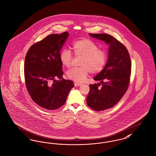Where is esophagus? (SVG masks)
I'll list each match as a JSON object with an SVG mask.
<instances>
[{
    "label": "esophagus",
    "mask_w": 156,
    "mask_h": 156,
    "mask_svg": "<svg viewBox=\"0 0 156 156\" xmlns=\"http://www.w3.org/2000/svg\"><path fill=\"white\" fill-rule=\"evenodd\" d=\"M74 85H75V87H78V86H80V85H82V83H74Z\"/></svg>",
    "instance_id": "1"
}]
</instances>
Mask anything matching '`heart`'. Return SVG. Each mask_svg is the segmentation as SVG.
I'll use <instances>...</instances> for the list:
<instances>
[{"label": "heart", "instance_id": "b5f03b06", "mask_svg": "<svg viewBox=\"0 0 156 156\" xmlns=\"http://www.w3.org/2000/svg\"><path fill=\"white\" fill-rule=\"evenodd\" d=\"M73 49L75 56L81 57L80 67L72 68L66 72L67 77L75 82L82 83L85 80L90 72L91 73H100L107 61V52L99 49L97 44L88 38L75 41L73 44ZM73 55L67 49L59 52V60L62 65L69 67L71 65Z\"/></svg>", "mask_w": 156, "mask_h": 156}]
</instances>
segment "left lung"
Returning a JSON list of instances; mask_svg holds the SVG:
<instances>
[{
	"label": "left lung",
	"instance_id": "left-lung-1",
	"mask_svg": "<svg viewBox=\"0 0 156 156\" xmlns=\"http://www.w3.org/2000/svg\"><path fill=\"white\" fill-rule=\"evenodd\" d=\"M109 45L108 58L104 68L94 80L100 83L90 85L87 98L88 107L97 111L109 109L116 105L128 89L131 64L126 46L115 37L105 34H89Z\"/></svg>",
	"mask_w": 156,
	"mask_h": 156
}]
</instances>
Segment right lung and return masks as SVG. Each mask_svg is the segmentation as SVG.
Here are the masks:
<instances>
[{
	"label": "right lung",
	"mask_w": 156,
	"mask_h": 156,
	"mask_svg": "<svg viewBox=\"0 0 156 156\" xmlns=\"http://www.w3.org/2000/svg\"><path fill=\"white\" fill-rule=\"evenodd\" d=\"M68 35L67 32L48 35L30 46L25 56L27 89L32 100L47 110L62 107L74 87L72 81L63 78L62 65L59 60L60 51ZM56 78L60 80H55Z\"/></svg>",
	"instance_id": "1"
}]
</instances>
